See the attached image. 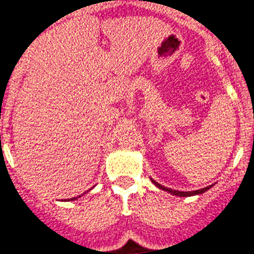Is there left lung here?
<instances>
[{
    "label": "left lung",
    "instance_id": "8db88e82",
    "mask_svg": "<svg viewBox=\"0 0 254 254\" xmlns=\"http://www.w3.org/2000/svg\"><path fill=\"white\" fill-rule=\"evenodd\" d=\"M151 182L155 185V186L157 187V189L163 190V191H167V192H169L170 195H174V196H180V197H189V196H195V195H201V193H204L205 191H208L209 189H212L214 185H210V186L208 187H204V189H200V190H195V191H177V190H172V189H168V187H164L161 186L160 183H157L156 181H153L152 178H151Z\"/></svg>",
    "mask_w": 254,
    "mask_h": 254
}]
</instances>
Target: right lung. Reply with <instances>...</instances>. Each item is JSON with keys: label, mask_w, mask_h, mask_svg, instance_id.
Segmentation results:
<instances>
[{"label": "right lung", "mask_w": 254, "mask_h": 254, "mask_svg": "<svg viewBox=\"0 0 254 254\" xmlns=\"http://www.w3.org/2000/svg\"><path fill=\"white\" fill-rule=\"evenodd\" d=\"M87 191H89V190H87ZM82 195H84V193H82ZM78 197H81V196H77V197H72V199H71V201H72V200H77ZM65 201H67V200H65ZM68 201H69V200H68Z\"/></svg>", "instance_id": "add662e5"}]
</instances>
